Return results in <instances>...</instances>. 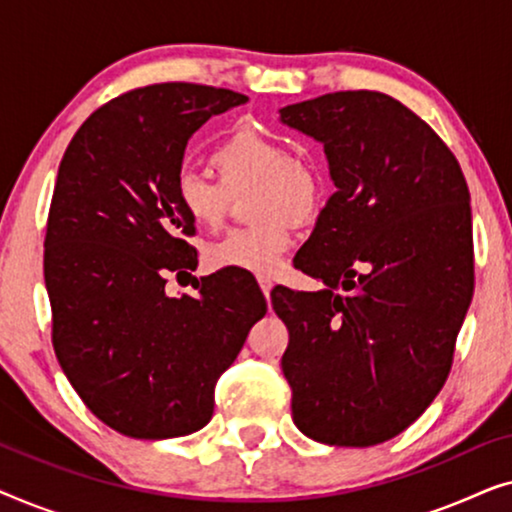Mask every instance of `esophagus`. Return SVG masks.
I'll return each mask as SVG.
<instances>
[{"label":"esophagus","instance_id":"obj_1","mask_svg":"<svg viewBox=\"0 0 512 512\" xmlns=\"http://www.w3.org/2000/svg\"><path fill=\"white\" fill-rule=\"evenodd\" d=\"M258 286H261L263 296L268 298V296H270V291H272V279H268V277H258Z\"/></svg>","mask_w":512,"mask_h":512}]
</instances>
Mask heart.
I'll list each match as a JSON object with an SVG mask.
<instances>
[{"mask_svg":"<svg viewBox=\"0 0 512 512\" xmlns=\"http://www.w3.org/2000/svg\"><path fill=\"white\" fill-rule=\"evenodd\" d=\"M212 165L219 181L184 167L174 174L172 195L179 212L195 228H219L228 214V193L254 186L251 216L256 226L233 230L209 244L205 263L212 270L270 275L293 242V226L307 223L324 205V177L303 158H293L282 139L242 128L216 146Z\"/></svg>","mask_w":512,"mask_h":512,"instance_id":"heart-1","label":"heart"}]
</instances>
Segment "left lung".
<instances>
[{"instance_id":"8db88e82","label":"left lung","mask_w":512,"mask_h":512,"mask_svg":"<svg viewBox=\"0 0 512 512\" xmlns=\"http://www.w3.org/2000/svg\"><path fill=\"white\" fill-rule=\"evenodd\" d=\"M324 144L335 193L293 265L321 291H272L293 422L370 447L429 408L473 298L471 195L443 139L394 97L345 90L279 109Z\"/></svg>"}]
</instances>
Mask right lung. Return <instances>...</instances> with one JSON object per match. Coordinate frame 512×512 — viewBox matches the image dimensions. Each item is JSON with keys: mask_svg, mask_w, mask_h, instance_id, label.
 <instances>
[{"mask_svg": "<svg viewBox=\"0 0 512 512\" xmlns=\"http://www.w3.org/2000/svg\"><path fill=\"white\" fill-rule=\"evenodd\" d=\"M247 97L195 83L130 90L95 111L62 156L44 242L53 347L97 419L130 438L200 431L219 375L268 303L258 286L209 275L198 296L170 298L188 275L195 226L172 195L188 139Z\"/></svg>", "mask_w": 512, "mask_h": 512, "instance_id": "1", "label": "right lung"}]
</instances>
